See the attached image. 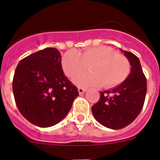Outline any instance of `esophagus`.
Returning <instances> with one entry per match:
<instances>
[{
	"instance_id": "1",
	"label": "esophagus",
	"mask_w": 160,
	"mask_h": 160,
	"mask_svg": "<svg viewBox=\"0 0 160 160\" xmlns=\"http://www.w3.org/2000/svg\"><path fill=\"white\" fill-rule=\"evenodd\" d=\"M78 93H79V94H82L83 93L86 92V90H87V89L80 88V87H79V88L78 89Z\"/></svg>"
}]
</instances>
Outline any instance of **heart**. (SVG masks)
Here are the masks:
<instances>
[{
  "instance_id": "1",
  "label": "heart",
  "mask_w": 160,
  "mask_h": 160,
  "mask_svg": "<svg viewBox=\"0 0 160 160\" xmlns=\"http://www.w3.org/2000/svg\"><path fill=\"white\" fill-rule=\"evenodd\" d=\"M87 67L89 73L73 79L78 87H116L128 78L131 70L128 59L107 46L89 48L79 53L70 50L63 55L62 67L69 78L77 75Z\"/></svg>"
}]
</instances>
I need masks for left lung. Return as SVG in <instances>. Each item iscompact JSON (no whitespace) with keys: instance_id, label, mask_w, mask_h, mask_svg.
Returning a JSON list of instances; mask_svg holds the SVG:
<instances>
[{"instance_id":"8db88e82","label":"left lung","mask_w":160,"mask_h":160,"mask_svg":"<svg viewBox=\"0 0 160 160\" xmlns=\"http://www.w3.org/2000/svg\"><path fill=\"white\" fill-rule=\"evenodd\" d=\"M131 64V73L114 88L100 91V98L92 107L98 122L107 128L122 129L136 118L143 107L147 80L138 57L120 49Z\"/></svg>"}]
</instances>
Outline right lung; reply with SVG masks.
<instances>
[{
	"mask_svg": "<svg viewBox=\"0 0 160 160\" xmlns=\"http://www.w3.org/2000/svg\"><path fill=\"white\" fill-rule=\"evenodd\" d=\"M12 91L21 114L40 128L56 125L71 109L78 91L65 76L60 52L46 48L20 61Z\"/></svg>",
	"mask_w": 160,
	"mask_h": 160,
	"instance_id": "1",
	"label": "right lung"
}]
</instances>
